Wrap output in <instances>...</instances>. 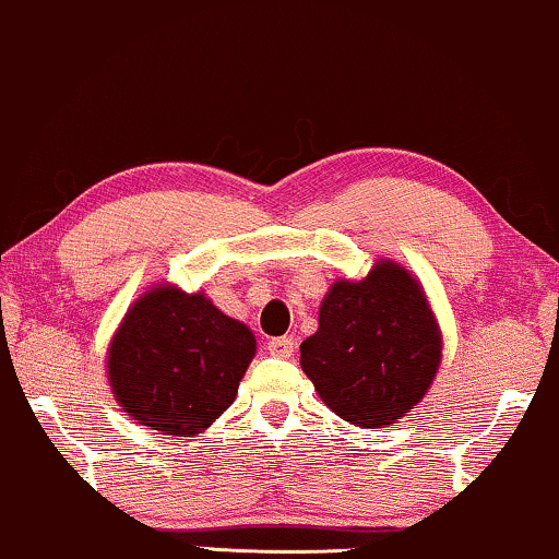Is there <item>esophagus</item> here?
Returning <instances> with one entry per match:
<instances>
[{
    "instance_id": "esophagus-1",
    "label": "esophagus",
    "mask_w": 559,
    "mask_h": 559,
    "mask_svg": "<svg viewBox=\"0 0 559 559\" xmlns=\"http://www.w3.org/2000/svg\"><path fill=\"white\" fill-rule=\"evenodd\" d=\"M294 349H296V344H294V340H290V336H278V340L269 342V352L273 357L288 359L290 355H294Z\"/></svg>"
}]
</instances>
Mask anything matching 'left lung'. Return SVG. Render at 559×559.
I'll use <instances>...</instances> for the list:
<instances>
[{"mask_svg":"<svg viewBox=\"0 0 559 559\" xmlns=\"http://www.w3.org/2000/svg\"><path fill=\"white\" fill-rule=\"evenodd\" d=\"M443 359V334L413 271L377 258L361 281L336 278L301 369L329 411L359 428L397 423L423 403Z\"/></svg>","mask_w":559,"mask_h":559,"instance_id":"obj_1","label":"left lung"}]
</instances>
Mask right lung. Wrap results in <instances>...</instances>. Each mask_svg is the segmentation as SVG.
<instances>
[{
  "mask_svg": "<svg viewBox=\"0 0 559 559\" xmlns=\"http://www.w3.org/2000/svg\"><path fill=\"white\" fill-rule=\"evenodd\" d=\"M255 334L207 296L175 283L146 288L123 313L106 352L116 403L139 426L192 438L238 395Z\"/></svg>",
  "mask_w": 559,
  "mask_h": 559,
  "instance_id": "right-lung-1",
  "label": "right lung"
}]
</instances>
